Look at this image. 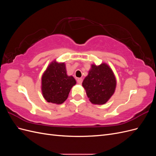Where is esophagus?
<instances>
[{
	"instance_id": "obj_1",
	"label": "esophagus",
	"mask_w": 156,
	"mask_h": 156,
	"mask_svg": "<svg viewBox=\"0 0 156 156\" xmlns=\"http://www.w3.org/2000/svg\"><path fill=\"white\" fill-rule=\"evenodd\" d=\"M77 81L78 84H81L82 83H83V79L82 78H78L77 80Z\"/></svg>"
}]
</instances>
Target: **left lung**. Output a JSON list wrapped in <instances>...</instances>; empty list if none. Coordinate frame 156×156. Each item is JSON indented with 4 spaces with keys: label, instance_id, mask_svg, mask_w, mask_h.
<instances>
[{
    "label": "left lung",
    "instance_id": "8db88e82",
    "mask_svg": "<svg viewBox=\"0 0 156 156\" xmlns=\"http://www.w3.org/2000/svg\"><path fill=\"white\" fill-rule=\"evenodd\" d=\"M82 85L90 101L93 104L103 105L114 94L116 80L112 70L107 64H92Z\"/></svg>",
    "mask_w": 156,
    "mask_h": 156
}]
</instances>
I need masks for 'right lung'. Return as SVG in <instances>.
Segmentation results:
<instances>
[{
	"instance_id": "obj_1",
	"label": "right lung",
	"mask_w": 156,
	"mask_h": 156,
	"mask_svg": "<svg viewBox=\"0 0 156 156\" xmlns=\"http://www.w3.org/2000/svg\"><path fill=\"white\" fill-rule=\"evenodd\" d=\"M76 81L68 76L64 62L53 61L41 77V92L45 100L49 103L62 104L68 97L70 90Z\"/></svg>"
}]
</instances>
